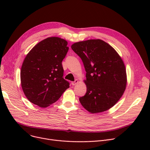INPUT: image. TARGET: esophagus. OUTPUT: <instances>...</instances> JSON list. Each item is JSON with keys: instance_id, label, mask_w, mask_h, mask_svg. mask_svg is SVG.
<instances>
[{"instance_id": "34e87169", "label": "esophagus", "mask_w": 150, "mask_h": 150, "mask_svg": "<svg viewBox=\"0 0 150 150\" xmlns=\"http://www.w3.org/2000/svg\"><path fill=\"white\" fill-rule=\"evenodd\" d=\"M78 80H75L74 81H72V83H71V84H72V86H75L76 84H78Z\"/></svg>"}]
</instances>
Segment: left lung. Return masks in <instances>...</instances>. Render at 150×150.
<instances>
[{
  "instance_id": "left-lung-1",
  "label": "left lung",
  "mask_w": 150,
  "mask_h": 150,
  "mask_svg": "<svg viewBox=\"0 0 150 150\" xmlns=\"http://www.w3.org/2000/svg\"><path fill=\"white\" fill-rule=\"evenodd\" d=\"M71 48L79 56L86 72L85 96L79 98L91 113L107 111L120 100L127 84L124 62L109 44L101 39L75 42Z\"/></svg>"
}]
</instances>
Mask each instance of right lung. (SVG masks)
<instances>
[{"instance_id":"obj_1","label":"right lung","mask_w":150,"mask_h":150,"mask_svg":"<svg viewBox=\"0 0 150 150\" xmlns=\"http://www.w3.org/2000/svg\"><path fill=\"white\" fill-rule=\"evenodd\" d=\"M67 45L64 39L47 38L27 54L21 70V81L23 92L31 103L46 108L69 88V83L62 77V61L69 50Z\"/></svg>"}]
</instances>
